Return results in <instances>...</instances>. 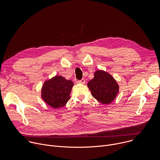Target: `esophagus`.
Instances as JSON below:
<instances>
[{"instance_id":"1","label":"esophagus","mask_w":160,"mask_h":160,"mask_svg":"<svg viewBox=\"0 0 160 160\" xmlns=\"http://www.w3.org/2000/svg\"><path fill=\"white\" fill-rule=\"evenodd\" d=\"M85 80L83 79V78H82V80H78V83H85Z\"/></svg>"}]
</instances>
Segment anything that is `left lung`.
<instances>
[{
    "label": "left lung",
    "instance_id": "left-lung-1",
    "mask_svg": "<svg viewBox=\"0 0 160 160\" xmlns=\"http://www.w3.org/2000/svg\"><path fill=\"white\" fill-rule=\"evenodd\" d=\"M87 86L92 96L104 104H110L115 99L119 91V86L114 78L108 73L98 70L94 77L90 80Z\"/></svg>",
    "mask_w": 160,
    "mask_h": 160
}]
</instances>
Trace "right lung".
Returning <instances> with one entry per match:
<instances>
[{
    "label": "right lung",
    "mask_w": 160,
    "mask_h": 160,
    "mask_svg": "<svg viewBox=\"0 0 160 160\" xmlns=\"http://www.w3.org/2000/svg\"><path fill=\"white\" fill-rule=\"evenodd\" d=\"M72 80H67L62 76H56L46 80L42 88L41 97L51 107L58 109L63 107L70 99L73 86Z\"/></svg>",
    "instance_id": "obj_1"
}]
</instances>
